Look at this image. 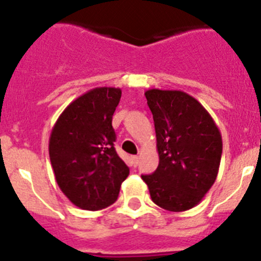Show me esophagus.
Returning <instances> with one entry per match:
<instances>
[{
  "instance_id": "34e87169",
  "label": "esophagus",
  "mask_w": 261,
  "mask_h": 261,
  "mask_svg": "<svg viewBox=\"0 0 261 261\" xmlns=\"http://www.w3.org/2000/svg\"><path fill=\"white\" fill-rule=\"evenodd\" d=\"M138 159H140V158H138L137 155H133L132 156V165L133 166H137L138 165Z\"/></svg>"
}]
</instances>
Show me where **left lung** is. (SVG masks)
Returning <instances> with one entry per match:
<instances>
[{
	"instance_id": "8db88e82",
	"label": "left lung",
	"mask_w": 261,
	"mask_h": 261,
	"mask_svg": "<svg viewBox=\"0 0 261 261\" xmlns=\"http://www.w3.org/2000/svg\"><path fill=\"white\" fill-rule=\"evenodd\" d=\"M154 119L159 165L142 175L154 204L184 212L199 204L218 175L222 137L204 106L179 90L145 93Z\"/></svg>"
}]
</instances>
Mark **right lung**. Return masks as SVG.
Here are the masks:
<instances>
[{"label":"right lung","mask_w":261,"mask_h":261,"mask_svg":"<svg viewBox=\"0 0 261 261\" xmlns=\"http://www.w3.org/2000/svg\"><path fill=\"white\" fill-rule=\"evenodd\" d=\"M119 87H95L62 111L49 137V159L62 193L85 211L107 208L117 200L128 166L114 147L112 115Z\"/></svg>","instance_id":"add662e5"}]
</instances>
